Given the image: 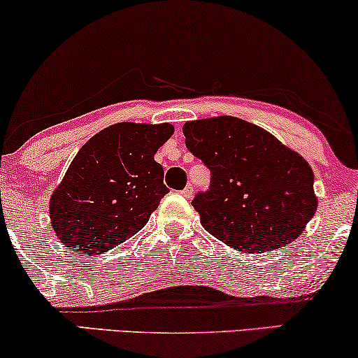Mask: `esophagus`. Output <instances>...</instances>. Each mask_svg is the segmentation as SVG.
<instances>
[{
    "label": "esophagus",
    "instance_id": "obj_1",
    "mask_svg": "<svg viewBox=\"0 0 358 358\" xmlns=\"http://www.w3.org/2000/svg\"><path fill=\"white\" fill-rule=\"evenodd\" d=\"M180 194H182V196H184L185 199H190V197H192L194 190H192V187H190V185H187V187H185Z\"/></svg>",
    "mask_w": 358,
    "mask_h": 358
}]
</instances>
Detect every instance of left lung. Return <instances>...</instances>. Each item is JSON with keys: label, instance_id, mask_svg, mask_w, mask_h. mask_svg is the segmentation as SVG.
Here are the masks:
<instances>
[{"label": "left lung", "instance_id": "obj_1", "mask_svg": "<svg viewBox=\"0 0 358 358\" xmlns=\"http://www.w3.org/2000/svg\"><path fill=\"white\" fill-rule=\"evenodd\" d=\"M185 146L210 171L192 206L208 234L245 252L278 250L313 219L314 174L298 152L257 124L235 117L189 122Z\"/></svg>", "mask_w": 358, "mask_h": 358}]
</instances>
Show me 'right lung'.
Wrapping results in <instances>:
<instances>
[{"label": "right lung", "instance_id": "right-lung-1", "mask_svg": "<svg viewBox=\"0 0 358 358\" xmlns=\"http://www.w3.org/2000/svg\"><path fill=\"white\" fill-rule=\"evenodd\" d=\"M173 133L168 123H117L88 139L50 199L57 238L99 255L138 234L169 192L155 155Z\"/></svg>", "mask_w": 358, "mask_h": 358}]
</instances>
